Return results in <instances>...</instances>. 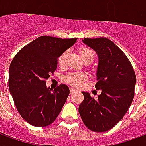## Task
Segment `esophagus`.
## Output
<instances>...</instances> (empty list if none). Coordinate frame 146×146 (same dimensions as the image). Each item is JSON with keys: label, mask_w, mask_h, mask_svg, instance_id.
I'll use <instances>...</instances> for the list:
<instances>
[{"label": "esophagus", "mask_w": 146, "mask_h": 146, "mask_svg": "<svg viewBox=\"0 0 146 146\" xmlns=\"http://www.w3.org/2000/svg\"><path fill=\"white\" fill-rule=\"evenodd\" d=\"M76 92V89L73 88H70V95H72V94H73V93H75V92Z\"/></svg>", "instance_id": "34e87169"}]
</instances>
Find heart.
Returning a JSON list of instances; mask_svg holds the SVG:
<instances>
[{
    "label": "heart",
    "mask_w": 146,
    "mask_h": 146,
    "mask_svg": "<svg viewBox=\"0 0 146 146\" xmlns=\"http://www.w3.org/2000/svg\"><path fill=\"white\" fill-rule=\"evenodd\" d=\"M80 54L82 58L83 61L85 62H92L93 59H94V51H92L91 48H81L80 49ZM67 52H63L61 54L58 59V62L59 64V66H64V64L66 62V58ZM87 78V76L84 73H74L69 74L68 76H66L65 80L67 83H69L70 84L74 86H78L81 84V83Z\"/></svg>",
    "instance_id": "heart-1"
}]
</instances>
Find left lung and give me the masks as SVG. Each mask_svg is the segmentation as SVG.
I'll return each instance as SVG.
<instances>
[{
  "label": "left lung",
  "mask_w": 146,
  "mask_h": 146,
  "mask_svg": "<svg viewBox=\"0 0 146 146\" xmlns=\"http://www.w3.org/2000/svg\"><path fill=\"white\" fill-rule=\"evenodd\" d=\"M98 55L95 88L98 98L82 92L79 106L83 122L91 131L105 132L118 123L127 112L135 95L136 76L125 54L112 40L105 37L82 40Z\"/></svg>",
  "instance_id": "obj_1"
}]
</instances>
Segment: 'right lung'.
<instances>
[{"instance_id": "add662e5", "label": "right lung", "mask_w": 146, "mask_h": 146, "mask_svg": "<svg viewBox=\"0 0 146 146\" xmlns=\"http://www.w3.org/2000/svg\"><path fill=\"white\" fill-rule=\"evenodd\" d=\"M76 42V38L40 36L22 48L11 62L9 91L18 112L32 126L47 127L60 113L69 87L61 84L53 91L46 80L57 69L58 58Z\"/></svg>"}]
</instances>
